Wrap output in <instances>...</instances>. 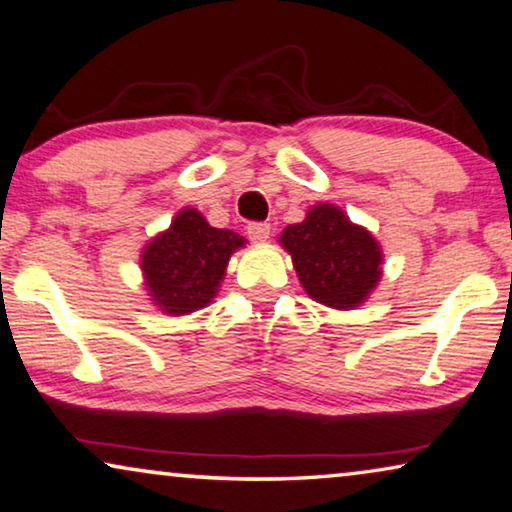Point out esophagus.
<instances>
[{"mask_svg": "<svg viewBox=\"0 0 512 512\" xmlns=\"http://www.w3.org/2000/svg\"><path fill=\"white\" fill-rule=\"evenodd\" d=\"M248 236L255 243H264L271 236V225L269 223H250L248 225Z\"/></svg>", "mask_w": 512, "mask_h": 512, "instance_id": "esophagus-1", "label": "esophagus"}]
</instances>
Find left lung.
Returning <instances> with one entry per match:
<instances>
[{"label": "left lung", "instance_id": "left-lung-1", "mask_svg": "<svg viewBox=\"0 0 512 512\" xmlns=\"http://www.w3.org/2000/svg\"><path fill=\"white\" fill-rule=\"evenodd\" d=\"M280 243L310 299L329 308H358L381 278L377 239L333 204H315L303 223L282 230Z\"/></svg>", "mask_w": 512, "mask_h": 512}]
</instances>
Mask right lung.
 Returning a JSON list of instances; mask_svg holds the SVG:
<instances>
[{"label": "right lung", "mask_w": 512, "mask_h": 512, "mask_svg": "<svg viewBox=\"0 0 512 512\" xmlns=\"http://www.w3.org/2000/svg\"><path fill=\"white\" fill-rule=\"evenodd\" d=\"M241 246H246L243 236L211 227L197 209H181L170 230L142 250L140 266L151 301L172 317L207 308Z\"/></svg>", "instance_id": "obj_1"}]
</instances>
